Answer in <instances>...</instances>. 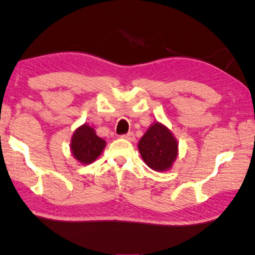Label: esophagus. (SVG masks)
<instances>
[{
  "mask_svg": "<svg viewBox=\"0 0 255 255\" xmlns=\"http://www.w3.org/2000/svg\"><path fill=\"white\" fill-rule=\"evenodd\" d=\"M123 138H125V139H127L129 141H133L135 140V135H133L132 131H129L127 133H125V135H122Z\"/></svg>",
  "mask_w": 255,
  "mask_h": 255,
  "instance_id": "34e87169",
  "label": "esophagus"
}]
</instances>
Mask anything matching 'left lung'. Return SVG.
I'll use <instances>...</instances> for the list:
<instances>
[{
  "instance_id": "1",
  "label": "left lung",
  "mask_w": 255,
  "mask_h": 255,
  "mask_svg": "<svg viewBox=\"0 0 255 255\" xmlns=\"http://www.w3.org/2000/svg\"><path fill=\"white\" fill-rule=\"evenodd\" d=\"M138 149L150 169L166 171L178 156V141L165 126L155 123L140 138Z\"/></svg>"
}]
</instances>
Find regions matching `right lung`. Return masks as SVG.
I'll use <instances>...</instances> for the list:
<instances>
[{"instance_id": "right-lung-1", "label": "right lung", "mask_w": 255, "mask_h": 255, "mask_svg": "<svg viewBox=\"0 0 255 255\" xmlns=\"http://www.w3.org/2000/svg\"><path fill=\"white\" fill-rule=\"evenodd\" d=\"M105 147L106 140L99 137L96 130L88 125L79 127L73 133L72 154L82 164H90L96 161Z\"/></svg>"}]
</instances>
